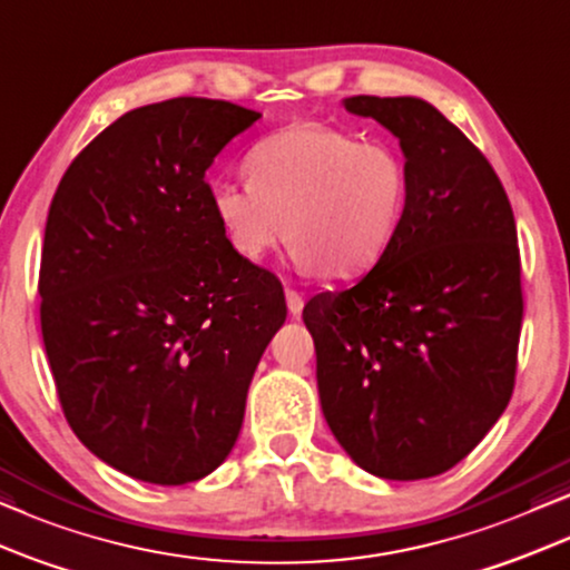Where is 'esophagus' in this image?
Listing matches in <instances>:
<instances>
[{"mask_svg":"<svg viewBox=\"0 0 570 570\" xmlns=\"http://www.w3.org/2000/svg\"><path fill=\"white\" fill-rule=\"evenodd\" d=\"M286 307H289L292 317L302 315V309H305V299H302V294L297 289H286Z\"/></svg>","mask_w":570,"mask_h":570,"instance_id":"1","label":"esophagus"}]
</instances>
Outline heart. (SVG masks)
Instances as JSON below:
<instances>
[{"label":"heart","mask_w":570,"mask_h":570,"mask_svg":"<svg viewBox=\"0 0 570 570\" xmlns=\"http://www.w3.org/2000/svg\"><path fill=\"white\" fill-rule=\"evenodd\" d=\"M247 185L218 181L208 203L226 245L257 263L286 237L302 268L348 281L389 255L409 206V166L381 138L289 125L245 156Z\"/></svg>","instance_id":"heart-1"}]
</instances>
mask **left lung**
<instances>
[{"mask_svg": "<svg viewBox=\"0 0 570 570\" xmlns=\"http://www.w3.org/2000/svg\"><path fill=\"white\" fill-rule=\"evenodd\" d=\"M344 106L396 135L412 189L389 255L305 305L317 391L364 472L428 480L466 459L511 401L523 317L513 210L482 150L432 104Z\"/></svg>", "mask_w": 570, "mask_h": 570, "instance_id": "1", "label": "left lung"}]
</instances>
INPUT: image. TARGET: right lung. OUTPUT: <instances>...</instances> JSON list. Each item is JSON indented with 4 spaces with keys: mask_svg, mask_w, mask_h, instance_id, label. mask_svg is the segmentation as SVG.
Segmentation results:
<instances>
[{
    "mask_svg": "<svg viewBox=\"0 0 570 570\" xmlns=\"http://www.w3.org/2000/svg\"><path fill=\"white\" fill-rule=\"evenodd\" d=\"M261 114L179 96L132 109L67 166L41 249V336L65 420L135 480L185 484L237 443L284 286L242 261L206 181Z\"/></svg>",
    "mask_w": 570,
    "mask_h": 570,
    "instance_id": "1",
    "label": "right lung"
}]
</instances>
